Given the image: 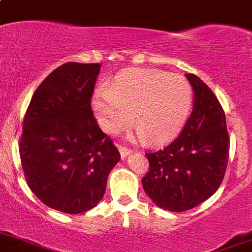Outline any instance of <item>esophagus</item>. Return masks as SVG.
Masks as SVG:
<instances>
[{
    "mask_svg": "<svg viewBox=\"0 0 252 252\" xmlns=\"http://www.w3.org/2000/svg\"><path fill=\"white\" fill-rule=\"evenodd\" d=\"M119 150H120V154H121L122 158H127L128 155L132 152V150L128 149V147H126V146H124V145H119Z\"/></svg>",
    "mask_w": 252,
    "mask_h": 252,
    "instance_id": "34e87169",
    "label": "esophagus"
}]
</instances>
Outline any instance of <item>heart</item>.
I'll return each instance as SVG.
<instances>
[{
    "mask_svg": "<svg viewBox=\"0 0 252 252\" xmlns=\"http://www.w3.org/2000/svg\"><path fill=\"white\" fill-rule=\"evenodd\" d=\"M192 106V87L185 77L165 71L127 68L92 97L97 121L108 133L124 130L132 120L138 137L158 144L182 128Z\"/></svg>",
    "mask_w": 252,
    "mask_h": 252,
    "instance_id": "heart-1",
    "label": "heart"
}]
</instances>
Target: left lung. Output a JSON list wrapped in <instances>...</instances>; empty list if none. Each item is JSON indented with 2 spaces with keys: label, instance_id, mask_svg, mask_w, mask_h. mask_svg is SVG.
Returning a JSON list of instances; mask_svg holds the SVG:
<instances>
[{
  "label": "left lung",
  "instance_id": "left-lung-1",
  "mask_svg": "<svg viewBox=\"0 0 252 252\" xmlns=\"http://www.w3.org/2000/svg\"><path fill=\"white\" fill-rule=\"evenodd\" d=\"M195 92L193 108L171 144L146 158L150 170L142 186L163 210L181 212L216 192L225 176L230 137L225 112L212 90L193 73H186Z\"/></svg>",
  "mask_w": 252,
  "mask_h": 252
}]
</instances>
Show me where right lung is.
Masks as SVG:
<instances>
[{"label":"right lung","mask_w":252,"mask_h":252,"mask_svg":"<svg viewBox=\"0 0 252 252\" xmlns=\"http://www.w3.org/2000/svg\"><path fill=\"white\" fill-rule=\"evenodd\" d=\"M100 63L67 62L33 92L20 137L27 185L48 207L81 214L100 202L121 158L91 108Z\"/></svg>","instance_id":"right-lung-1"}]
</instances>
